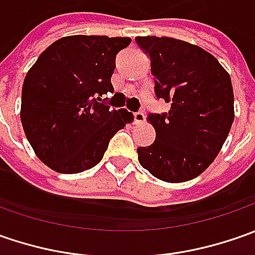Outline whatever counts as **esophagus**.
<instances>
[{
    "instance_id": "34e87169",
    "label": "esophagus",
    "mask_w": 255,
    "mask_h": 255,
    "mask_svg": "<svg viewBox=\"0 0 255 255\" xmlns=\"http://www.w3.org/2000/svg\"><path fill=\"white\" fill-rule=\"evenodd\" d=\"M144 119H146V115L142 111L133 113V121H134V123H142L144 122Z\"/></svg>"
}]
</instances>
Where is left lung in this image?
Returning a JSON list of instances; mask_svg holds the SVG:
<instances>
[{
  "instance_id": "left-lung-1",
  "label": "left lung",
  "mask_w": 255,
  "mask_h": 255,
  "mask_svg": "<svg viewBox=\"0 0 255 255\" xmlns=\"http://www.w3.org/2000/svg\"><path fill=\"white\" fill-rule=\"evenodd\" d=\"M150 58L154 95L169 112L149 113L156 130L150 146L137 147L143 169L169 183L197 177L224 144L234 121L230 75L197 45L167 36H136Z\"/></svg>"
}]
</instances>
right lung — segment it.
Segmentation results:
<instances>
[{
    "label": "right lung",
    "instance_id": "1",
    "mask_svg": "<svg viewBox=\"0 0 255 255\" xmlns=\"http://www.w3.org/2000/svg\"><path fill=\"white\" fill-rule=\"evenodd\" d=\"M130 38L72 35L51 44L22 85L21 122L36 156L52 170L74 174L102 160L115 133L132 122L111 108L115 59Z\"/></svg>",
    "mask_w": 255,
    "mask_h": 255
}]
</instances>
